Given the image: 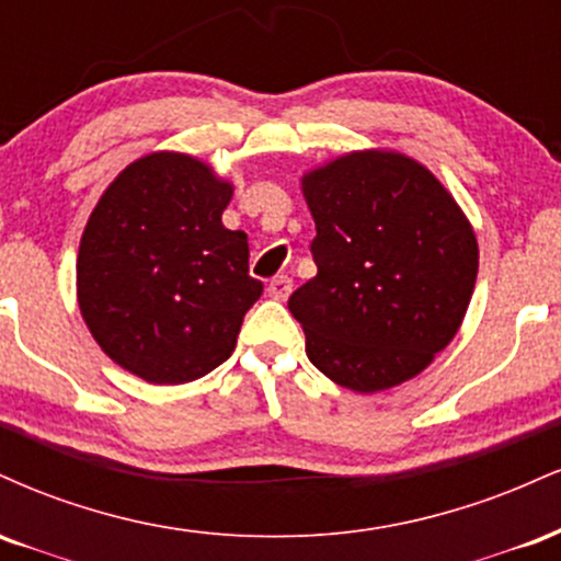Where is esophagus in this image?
<instances>
[{
	"mask_svg": "<svg viewBox=\"0 0 561 561\" xmlns=\"http://www.w3.org/2000/svg\"><path fill=\"white\" fill-rule=\"evenodd\" d=\"M266 293H268V298H274V300H287L289 293H293V279H289V276H285V274L274 276V279L268 282Z\"/></svg>",
	"mask_w": 561,
	"mask_h": 561,
	"instance_id": "esophagus-1",
	"label": "esophagus"
}]
</instances>
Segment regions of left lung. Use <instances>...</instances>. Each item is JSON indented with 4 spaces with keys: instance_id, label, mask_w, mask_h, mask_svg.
<instances>
[{
    "instance_id": "obj_1",
    "label": "left lung",
    "mask_w": 561,
    "mask_h": 561,
    "mask_svg": "<svg viewBox=\"0 0 561 561\" xmlns=\"http://www.w3.org/2000/svg\"><path fill=\"white\" fill-rule=\"evenodd\" d=\"M317 276L289 295L311 364L356 392L416 377L459 332L478 240L416 160L366 150L302 176Z\"/></svg>"
}]
</instances>
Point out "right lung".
Instances as JSON below:
<instances>
[{"label":"right lung","instance_id":"obj_1","mask_svg":"<svg viewBox=\"0 0 561 561\" xmlns=\"http://www.w3.org/2000/svg\"><path fill=\"white\" fill-rule=\"evenodd\" d=\"M231 184L199 160L152 152L118 173L83 229L76 279L92 337L152 385L205 377L231 356L263 285L248 234L221 224Z\"/></svg>","mask_w":561,"mask_h":561}]
</instances>
